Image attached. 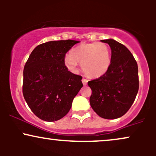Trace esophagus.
Here are the masks:
<instances>
[{
  "label": "esophagus",
  "instance_id": "1",
  "mask_svg": "<svg viewBox=\"0 0 156 156\" xmlns=\"http://www.w3.org/2000/svg\"><path fill=\"white\" fill-rule=\"evenodd\" d=\"M82 83H83L84 86H86L87 84V83H88V80L85 79V78H83V79H82Z\"/></svg>",
  "mask_w": 156,
  "mask_h": 156
}]
</instances>
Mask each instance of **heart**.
<instances>
[{
  "mask_svg": "<svg viewBox=\"0 0 156 156\" xmlns=\"http://www.w3.org/2000/svg\"><path fill=\"white\" fill-rule=\"evenodd\" d=\"M78 62H80L82 70L87 76L99 78L110 67L109 48L103 42L81 44L71 50L64 58V64L71 71L76 70Z\"/></svg>",
  "mask_w": 156,
  "mask_h": 156,
  "instance_id": "obj_1",
  "label": "heart"
}]
</instances>
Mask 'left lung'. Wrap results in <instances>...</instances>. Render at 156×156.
Returning <instances> with one entry per match:
<instances>
[{
    "label": "left lung",
    "instance_id": "left-lung-1",
    "mask_svg": "<svg viewBox=\"0 0 156 156\" xmlns=\"http://www.w3.org/2000/svg\"><path fill=\"white\" fill-rule=\"evenodd\" d=\"M112 50L110 67L103 76L88 82L92 89L89 103L104 119L121 117L129 110L139 90L138 65L133 55L113 39L101 40Z\"/></svg>",
    "mask_w": 156,
    "mask_h": 156
}]
</instances>
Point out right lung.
<instances>
[{"label":"right lung","mask_w":156,"mask_h":156,"mask_svg":"<svg viewBox=\"0 0 156 156\" xmlns=\"http://www.w3.org/2000/svg\"><path fill=\"white\" fill-rule=\"evenodd\" d=\"M79 41H51L37 46L23 70V93L27 104L39 119L54 122L70 110L83 87L82 77L68 71L66 53Z\"/></svg>","instance_id":"right-lung-1"}]
</instances>
